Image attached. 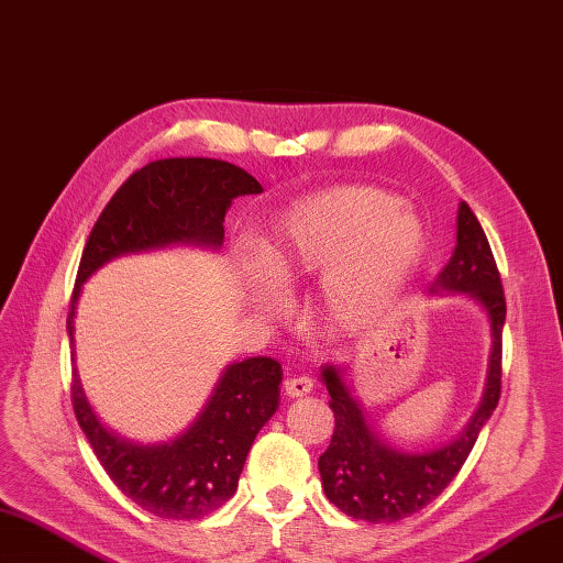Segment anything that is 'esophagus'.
Wrapping results in <instances>:
<instances>
[{
  "mask_svg": "<svg viewBox=\"0 0 563 563\" xmlns=\"http://www.w3.org/2000/svg\"><path fill=\"white\" fill-rule=\"evenodd\" d=\"M313 390V380L308 376H294V378H286L284 380V393L289 397H303Z\"/></svg>",
  "mask_w": 563,
  "mask_h": 563,
  "instance_id": "esophagus-1",
  "label": "esophagus"
}]
</instances>
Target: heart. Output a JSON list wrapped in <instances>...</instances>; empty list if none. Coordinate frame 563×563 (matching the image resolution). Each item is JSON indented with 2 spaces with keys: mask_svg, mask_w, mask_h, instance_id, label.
I'll list each match as a JSON object with an SVG mask.
<instances>
[{
  "mask_svg": "<svg viewBox=\"0 0 563 563\" xmlns=\"http://www.w3.org/2000/svg\"><path fill=\"white\" fill-rule=\"evenodd\" d=\"M423 245L421 219L397 195L342 187L282 211L257 241V262L279 289L330 269L322 282V316L334 330L354 332L405 289ZM247 269V286L262 294L260 284H250Z\"/></svg>",
  "mask_w": 563,
  "mask_h": 563,
  "instance_id": "heart-1",
  "label": "heart"
}]
</instances>
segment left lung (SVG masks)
<instances>
[{
    "label": "left lung",
    "mask_w": 563,
    "mask_h": 563,
    "mask_svg": "<svg viewBox=\"0 0 563 563\" xmlns=\"http://www.w3.org/2000/svg\"><path fill=\"white\" fill-rule=\"evenodd\" d=\"M429 296L465 294L489 320L492 349L486 358L484 393L477 409L455 439L429 451H399L371 427L368 411L354 395L349 366L324 364L320 380L330 393L334 411L332 441L318 460L324 496L356 520L395 522L429 506L465 465L484 423L501 397V332L506 298L489 241L472 209L460 202L455 221V250L439 272Z\"/></svg>",
    "instance_id": "obj_1"
}]
</instances>
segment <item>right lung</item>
Returning <instances> with one entry per match:
<instances>
[{
    "label": "right lung",
    "instance_id": "add662e5",
    "mask_svg": "<svg viewBox=\"0 0 563 563\" xmlns=\"http://www.w3.org/2000/svg\"><path fill=\"white\" fill-rule=\"evenodd\" d=\"M247 170L219 158H161L122 183L86 241L67 332L71 342V402L79 427L118 489L148 514L197 520L214 514L239 489L255 435L279 409L282 364L269 356L233 361L223 368L207 405L176 439L136 443L98 419L86 399L74 352V318L84 284L106 262L190 245L219 250L223 217L241 195H260Z\"/></svg>",
    "mask_w": 563,
    "mask_h": 563
}]
</instances>
